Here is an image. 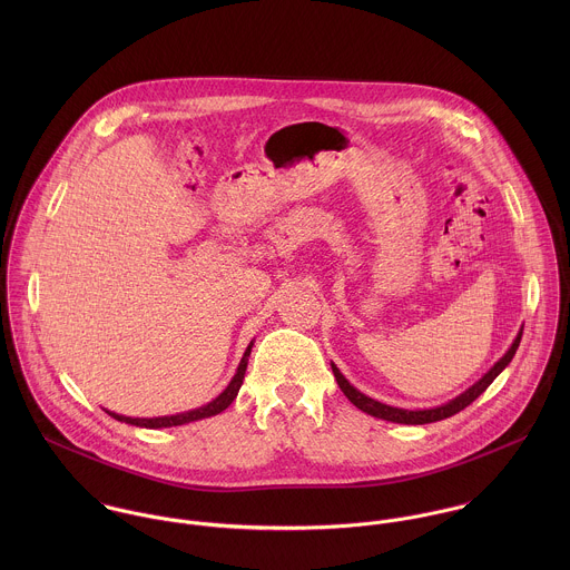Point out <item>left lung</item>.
Returning a JSON list of instances; mask_svg holds the SVG:
<instances>
[{
	"label": "left lung",
	"instance_id": "left-lung-1",
	"mask_svg": "<svg viewBox=\"0 0 570 570\" xmlns=\"http://www.w3.org/2000/svg\"><path fill=\"white\" fill-rule=\"evenodd\" d=\"M524 328V326H522ZM522 328L518 331L513 344L509 346V351L489 368L488 373L474 384L470 386L465 393H461L459 397H454L452 402L443 404V406L428 407V410H406V407L386 406L377 400H371L366 397L364 393H360L353 384H348V380L340 373V368L335 364H331V371L335 375V382L340 386V391L348 397V402L353 406L360 407L362 412L371 414V416H377V419H384V421H393V423H406V425H423V423H434V421H441V419H448L456 412H461L463 407L470 406L476 397H481L485 391H488L489 384L507 368V364L513 360L518 346H520V340H522Z\"/></svg>",
	"mask_w": 570,
	"mask_h": 570
}]
</instances>
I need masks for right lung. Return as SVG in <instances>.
<instances>
[{
  "mask_svg": "<svg viewBox=\"0 0 570 570\" xmlns=\"http://www.w3.org/2000/svg\"><path fill=\"white\" fill-rule=\"evenodd\" d=\"M252 344H254V342L247 344L244 357H242V362H239V368H237L235 377L230 380V384L226 386V391H224L219 397H215L210 404H206V406L195 407V410H188V412H179V414H170V416H154V419L125 416V414H116V412H109V410H107V414L114 416V419H118V421H122V423H131V425H138V428H154V430H156V428L184 425V423H190V421H199V419L219 414V412H224L226 407L235 402V397H237V393H239V389H242V384H244L245 368H247V357H249Z\"/></svg>",
  "mask_w": 570,
  "mask_h": 570,
  "instance_id": "add662e5",
  "label": "right lung"
}]
</instances>
